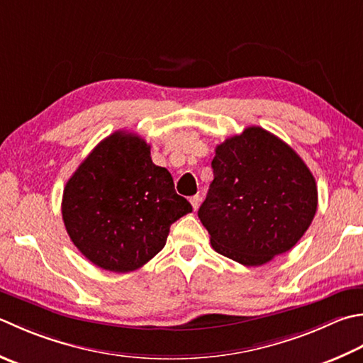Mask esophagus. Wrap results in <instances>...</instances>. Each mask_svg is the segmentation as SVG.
<instances>
[{
    "instance_id": "34e87169",
    "label": "esophagus",
    "mask_w": 363,
    "mask_h": 363,
    "mask_svg": "<svg viewBox=\"0 0 363 363\" xmlns=\"http://www.w3.org/2000/svg\"><path fill=\"white\" fill-rule=\"evenodd\" d=\"M200 201H201V196L200 195L190 196V204H191V208H194V209H196L198 206H200Z\"/></svg>"
}]
</instances>
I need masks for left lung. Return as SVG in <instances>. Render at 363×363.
<instances>
[{"label":"left lung","mask_w":363,"mask_h":363,"mask_svg":"<svg viewBox=\"0 0 363 363\" xmlns=\"http://www.w3.org/2000/svg\"><path fill=\"white\" fill-rule=\"evenodd\" d=\"M214 181L198 211L212 248L244 266L291 250L308 230L318 189L293 147L258 125L216 147Z\"/></svg>","instance_id":"left-lung-1"}]
</instances>
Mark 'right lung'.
Masks as SVG:
<instances>
[{
  "mask_svg": "<svg viewBox=\"0 0 363 363\" xmlns=\"http://www.w3.org/2000/svg\"><path fill=\"white\" fill-rule=\"evenodd\" d=\"M62 220L70 240L92 264L132 272L165 247L169 226L191 212L177 195L151 146L132 132L102 140L70 176L62 194Z\"/></svg>",
  "mask_w": 363,
  "mask_h": 363,
  "instance_id": "1",
  "label": "right lung"
}]
</instances>
